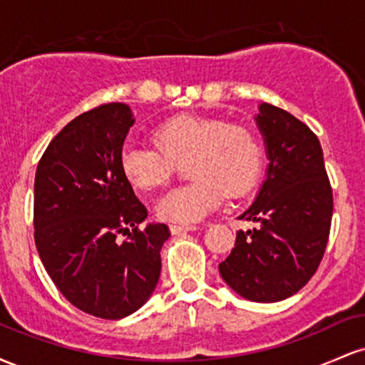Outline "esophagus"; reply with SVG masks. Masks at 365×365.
<instances>
[{
  "mask_svg": "<svg viewBox=\"0 0 365 365\" xmlns=\"http://www.w3.org/2000/svg\"><path fill=\"white\" fill-rule=\"evenodd\" d=\"M170 230L173 235H180V233L194 232V230H197V226L195 225H170Z\"/></svg>",
  "mask_w": 365,
  "mask_h": 365,
  "instance_id": "obj_1",
  "label": "esophagus"
}]
</instances>
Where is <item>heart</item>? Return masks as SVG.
Masks as SVG:
<instances>
[{
	"instance_id": "heart-1",
	"label": "heart",
	"mask_w": 365,
	"mask_h": 365,
	"mask_svg": "<svg viewBox=\"0 0 365 365\" xmlns=\"http://www.w3.org/2000/svg\"><path fill=\"white\" fill-rule=\"evenodd\" d=\"M158 145L128 140L120 150L125 178L140 190L165 185L178 163H187L192 180L159 199L165 221L195 223L220 206L225 194L244 195L261 177L264 144L252 127L220 118L178 115L154 132Z\"/></svg>"
}]
</instances>
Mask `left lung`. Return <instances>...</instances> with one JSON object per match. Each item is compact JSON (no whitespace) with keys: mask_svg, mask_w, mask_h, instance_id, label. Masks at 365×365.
I'll return each mask as SVG.
<instances>
[{"mask_svg":"<svg viewBox=\"0 0 365 365\" xmlns=\"http://www.w3.org/2000/svg\"><path fill=\"white\" fill-rule=\"evenodd\" d=\"M266 144V180L220 264L230 287L254 302H279L307 284L328 245L333 190L319 139L288 111L262 103L255 116Z\"/></svg>","mask_w":365,"mask_h":365,"instance_id":"1","label":"left lung"}]
</instances>
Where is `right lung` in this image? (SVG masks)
Returning <instances> with one entry per match:
<instances>
[{
    "label": "right lung",
    "mask_w": 365,
    "mask_h": 365,
    "mask_svg": "<svg viewBox=\"0 0 365 365\" xmlns=\"http://www.w3.org/2000/svg\"><path fill=\"white\" fill-rule=\"evenodd\" d=\"M123 103L89 110L49 142L36 171L34 240L53 283L70 304L121 319L148 302L161 273L168 226L148 209L120 168L133 125Z\"/></svg>",
    "instance_id": "right-lung-1"
}]
</instances>
